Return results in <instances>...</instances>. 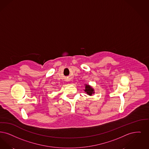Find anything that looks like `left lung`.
<instances>
[{
  "label": "left lung",
  "mask_w": 149,
  "mask_h": 149,
  "mask_svg": "<svg viewBox=\"0 0 149 149\" xmlns=\"http://www.w3.org/2000/svg\"><path fill=\"white\" fill-rule=\"evenodd\" d=\"M86 89L84 91L89 95H92V93H94V90L89 85H86Z\"/></svg>",
  "instance_id": "left-lung-1"
}]
</instances>
